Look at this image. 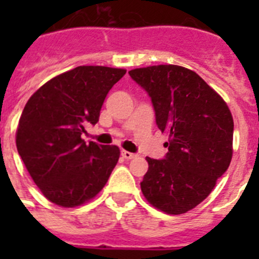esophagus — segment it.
I'll use <instances>...</instances> for the list:
<instances>
[{"mask_svg": "<svg viewBox=\"0 0 259 259\" xmlns=\"http://www.w3.org/2000/svg\"><path fill=\"white\" fill-rule=\"evenodd\" d=\"M122 157L125 158V159H134V158H136V154L131 152H127V150H122Z\"/></svg>", "mask_w": 259, "mask_h": 259, "instance_id": "esophagus-1", "label": "esophagus"}]
</instances>
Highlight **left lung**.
<instances>
[{
	"instance_id": "1",
	"label": "left lung",
	"mask_w": 259,
	"mask_h": 259,
	"mask_svg": "<svg viewBox=\"0 0 259 259\" xmlns=\"http://www.w3.org/2000/svg\"><path fill=\"white\" fill-rule=\"evenodd\" d=\"M128 74L149 95L155 123L168 135L163 159L146 157L143 194L166 214L189 211L211 193L230 166L232 114L205 80L182 66H150Z\"/></svg>"
}]
</instances>
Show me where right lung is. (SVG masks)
<instances>
[{"instance_id":"add662e5","label":"right lung","mask_w":259,"mask_h":259,"mask_svg":"<svg viewBox=\"0 0 259 259\" xmlns=\"http://www.w3.org/2000/svg\"><path fill=\"white\" fill-rule=\"evenodd\" d=\"M125 70L79 66L53 77L24 106L17 149L45 197L63 207L93 198L118 163L115 145L85 144L84 127L95 125L107 93Z\"/></svg>"}]
</instances>
